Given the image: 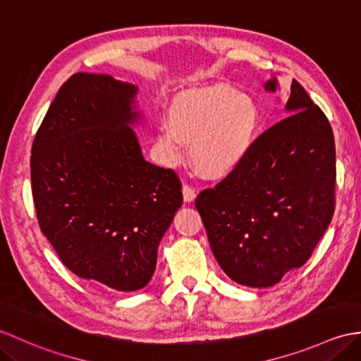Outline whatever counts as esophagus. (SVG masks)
Masks as SVG:
<instances>
[{
  "label": "esophagus",
  "instance_id": "1",
  "mask_svg": "<svg viewBox=\"0 0 361 361\" xmlns=\"http://www.w3.org/2000/svg\"><path fill=\"white\" fill-rule=\"evenodd\" d=\"M195 197H197L195 189L192 188V186H189V184H184V186H183V198H184V201H186V203H192V201L195 200Z\"/></svg>",
  "mask_w": 361,
  "mask_h": 361
}]
</instances>
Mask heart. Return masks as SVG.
I'll return each instance as SVG.
<instances>
[{
  "label": "heart",
  "instance_id": "heart-1",
  "mask_svg": "<svg viewBox=\"0 0 361 361\" xmlns=\"http://www.w3.org/2000/svg\"><path fill=\"white\" fill-rule=\"evenodd\" d=\"M259 121L252 97L231 86L212 85L181 92L158 137L172 160L180 158L188 145L198 172L207 178H224L250 154Z\"/></svg>",
  "mask_w": 361,
  "mask_h": 361
}]
</instances>
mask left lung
<instances>
[{
    "instance_id": "left-lung-1",
    "label": "left lung",
    "mask_w": 361,
    "mask_h": 361,
    "mask_svg": "<svg viewBox=\"0 0 361 361\" xmlns=\"http://www.w3.org/2000/svg\"><path fill=\"white\" fill-rule=\"evenodd\" d=\"M276 86V78L264 82L267 92ZM286 112L237 171L195 200L214 257L243 286H274L303 266L334 215L331 124L295 80Z\"/></svg>"
}]
</instances>
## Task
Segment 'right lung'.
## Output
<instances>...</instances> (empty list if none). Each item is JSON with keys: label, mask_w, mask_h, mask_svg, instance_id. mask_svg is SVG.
<instances>
[{"label": "right lung", "mask_w": 361, "mask_h": 361, "mask_svg": "<svg viewBox=\"0 0 361 361\" xmlns=\"http://www.w3.org/2000/svg\"><path fill=\"white\" fill-rule=\"evenodd\" d=\"M138 87L75 73L32 145V195L41 232L67 269L99 286H146L158 245L183 204L172 169L145 160L132 124Z\"/></svg>", "instance_id": "obj_1"}]
</instances>
